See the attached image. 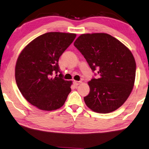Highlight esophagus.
Instances as JSON below:
<instances>
[{"mask_svg":"<svg viewBox=\"0 0 149 149\" xmlns=\"http://www.w3.org/2000/svg\"><path fill=\"white\" fill-rule=\"evenodd\" d=\"M81 83V81H74V85L77 86L79 84H80Z\"/></svg>","mask_w":149,"mask_h":149,"instance_id":"1","label":"esophagus"}]
</instances>
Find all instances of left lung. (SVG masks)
Wrapping results in <instances>:
<instances>
[{"label":"left lung","mask_w":149,"mask_h":149,"mask_svg":"<svg viewBox=\"0 0 149 149\" xmlns=\"http://www.w3.org/2000/svg\"><path fill=\"white\" fill-rule=\"evenodd\" d=\"M98 79L88 82L90 92L84 97L92 111L107 113L121 107L134 85L136 61L126 46L109 34H81L74 42Z\"/></svg>","instance_id":"1"}]
</instances>
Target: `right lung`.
<instances>
[{"mask_svg":"<svg viewBox=\"0 0 149 149\" xmlns=\"http://www.w3.org/2000/svg\"><path fill=\"white\" fill-rule=\"evenodd\" d=\"M75 37V33L48 32L26 45L17 58V86L23 97L37 109L52 111L65 104L72 81L64 80L61 74L52 76L60 72L59 57Z\"/></svg>","mask_w":149,"mask_h":149,"instance_id":"obj_1","label":"right lung"}]
</instances>
